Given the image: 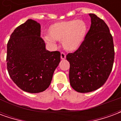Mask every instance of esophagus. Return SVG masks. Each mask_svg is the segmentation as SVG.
Wrapping results in <instances>:
<instances>
[{
  "instance_id": "esophagus-1",
  "label": "esophagus",
  "mask_w": 121,
  "mask_h": 121,
  "mask_svg": "<svg viewBox=\"0 0 121 121\" xmlns=\"http://www.w3.org/2000/svg\"><path fill=\"white\" fill-rule=\"evenodd\" d=\"M65 58H66L65 54L63 52L61 53V60H65Z\"/></svg>"
}]
</instances>
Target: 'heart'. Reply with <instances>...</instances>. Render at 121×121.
I'll return each mask as SVG.
<instances>
[{
    "label": "heart",
    "instance_id": "b5f03b06",
    "mask_svg": "<svg viewBox=\"0 0 121 121\" xmlns=\"http://www.w3.org/2000/svg\"><path fill=\"white\" fill-rule=\"evenodd\" d=\"M87 30V25L84 20L63 21L50 26L45 39L48 43H54V40L61 41L62 46L66 50L73 52L83 44Z\"/></svg>",
    "mask_w": 121,
    "mask_h": 121
}]
</instances>
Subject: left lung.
<instances>
[{
	"label": "left lung",
	"mask_w": 121,
	"mask_h": 121,
	"mask_svg": "<svg viewBox=\"0 0 121 121\" xmlns=\"http://www.w3.org/2000/svg\"><path fill=\"white\" fill-rule=\"evenodd\" d=\"M91 25L83 44L69 53V80L79 93H89L102 86L112 72L114 61L113 41L106 22L89 13Z\"/></svg>",
	"instance_id": "1"
}]
</instances>
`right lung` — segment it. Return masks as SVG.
<instances>
[{"mask_svg":"<svg viewBox=\"0 0 121 121\" xmlns=\"http://www.w3.org/2000/svg\"><path fill=\"white\" fill-rule=\"evenodd\" d=\"M40 35L39 23L28 19L15 29L7 45L9 76L20 89L31 93L47 89L60 62V52L46 50Z\"/></svg>","mask_w":121,"mask_h":121,"instance_id":"add662e5","label":"right lung"}]
</instances>
